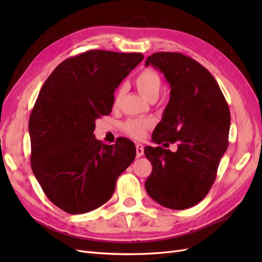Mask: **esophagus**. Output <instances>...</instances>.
<instances>
[{"label": "esophagus", "mask_w": 262, "mask_h": 262, "mask_svg": "<svg viewBox=\"0 0 262 262\" xmlns=\"http://www.w3.org/2000/svg\"><path fill=\"white\" fill-rule=\"evenodd\" d=\"M136 147H137V157L139 158L141 156H143V154H144V146L142 145V144H140V143H137Z\"/></svg>", "instance_id": "esophagus-1"}]
</instances>
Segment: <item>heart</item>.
I'll return each instance as SVG.
<instances>
[{"label": "heart", "instance_id": "1", "mask_svg": "<svg viewBox=\"0 0 262 262\" xmlns=\"http://www.w3.org/2000/svg\"><path fill=\"white\" fill-rule=\"evenodd\" d=\"M134 83H136L137 89L142 94V96L145 97L147 100L152 97H158L162 90L161 75L152 69H145L140 72L136 77ZM120 94L121 92L119 91L115 99V104H118ZM152 125L153 121L150 119L132 118L122 124V129L130 137L134 139H142Z\"/></svg>", "mask_w": 262, "mask_h": 262}]
</instances>
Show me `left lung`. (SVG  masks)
I'll use <instances>...</instances> for the list:
<instances>
[{
	"label": "left lung",
	"mask_w": 262,
	"mask_h": 262,
	"mask_svg": "<svg viewBox=\"0 0 262 262\" xmlns=\"http://www.w3.org/2000/svg\"><path fill=\"white\" fill-rule=\"evenodd\" d=\"M145 66L160 70L170 86L169 101L152 140L156 144L178 142L176 152L144 148L153 166L145 189L163 207L185 210L202 201L216 178L228 146L229 108L215 78L187 55L156 52Z\"/></svg>",
	"instance_id": "left-lung-1"
}]
</instances>
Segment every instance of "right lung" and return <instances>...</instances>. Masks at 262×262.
Here are the masks:
<instances>
[{"mask_svg":"<svg viewBox=\"0 0 262 262\" xmlns=\"http://www.w3.org/2000/svg\"><path fill=\"white\" fill-rule=\"evenodd\" d=\"M142 53L90 50L53 70L31 110V169L48 199L70 214L101 207L137 154L132 141L96 140L95 121L112 113L115 90Z\"/></svg>","mask_w":262,"mask_h":262,"instance_id":"obj_1","label":"right lung"}]
</instances>
